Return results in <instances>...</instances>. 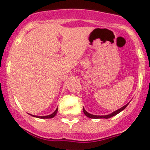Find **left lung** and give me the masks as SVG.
I'll return each instance as SVG.
<instances>
[{
    "label": "left lung",
    "mask_w": 150,
    "mask_h": 150,
    "mask_svg": "<svg viewBox=\"0 0 150 150\" xmlns=\"http://www.w3.org/2000/svg\"><path fill=\"white\" fill-rule=\"evenodd\" d=\"M129 105V103L127 104V105H125V106H123L122 108H121L118 109L117 110H116V111L113 112L112 114H108V115H105V116H96V115H93V114H89L88 112H87L86 110H85L84 108H83V113H84V114L86 116H87V117H90V118H93V119H98V118H105V119H108V118H110V117H114V116L117 115V114H119L120 112L122 111V110H124V109L125 108L127 107V105Z\"/></svg>",
    "instance_id": "1"
}]
</instances>
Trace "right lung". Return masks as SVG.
Segmentation results:
<instances>
[{"instance_id":"right-lung-1","label":"right lung","mask_w":150,"mask_h":150,"mask_svg":"<svg viewBox=\"0 0 150 150\" xmlns=\"http://www.w3.org/2000/svg\"><path fill=\"white\" fill-rule=\"evenodd\" d=\"M57 112V108L56 110H55V111L54 112L53 114H51V115L45 116V117H38V118H42V119H49V118H52V117H54L55 115H56ZM33 117H35V116H33Z\"/></svg>"}]
</instances>
